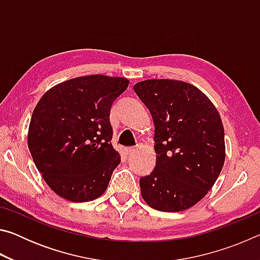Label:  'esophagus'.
I'll list each match as a JSON object with an SVG mask.
<instances>
[{"instance_id":"esophagus-1","label":"esophagus","mask_w":260,"mask_h":260,"mask_svg":"<svg viewBox=\"0 0 260 260\" xmlns=\"http://www.w3.org/2000/svg\"><path fill=\"white\" fill-rule=\"evenodd\" d=\"M134 150H135L134 147H128V148L125 149V152H126V155H129V153H132Z\"/></svg>"}]
</instances>
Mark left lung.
Segmentation results:
<instances>
[{
    "label": "left lung",
    "instance_id": "1",
    "mask_svg": "<svg viewBox=\"0 0 260 260\" xmlns=\"http://www.w3.org/2000/svg\"><path fill=\"white\" fill-rule=\"evenodd\" d=\"M155 124L156 166L140 179L149 206L183 211L208 193L225 162L221 118L208 96L190 83L152 79L134 85Z\"/></svg>",
    "mask_w": 260,
    "mask_h": 260
}]
</instances>
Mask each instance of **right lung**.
<instances>
[{
  "mask_svg": "<svg viewBox=\"0 0 260 260\" xmlns=\"http://www.w3.org/2000/svg\"><path fill=\"white\" fill-rule=\"evenodd\" d=\"M125 78L86 76L52 87L30 118L27 142L35 166L57 195L72 202L107 190L120 156L112 147L110 111L128 87Z\"/></svg>",
  "mask_w": 260,
  "mask_h": 260,
  "instance_id": "obj_1",
  "label": "right lung"
}]
</instances>
